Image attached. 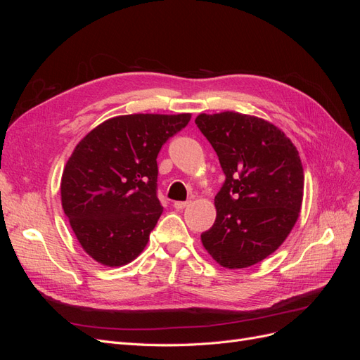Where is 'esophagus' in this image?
<instances>
[{
    "mask_svg": "<svg viewBox=\"0 0 360 360\" xmlns=\"http://www.w3.org/2000/svg\"><path fill=\"white\" fill-rule=\"evenodd\" d=\"M189 204H191V201H176L174 202V207H176L177 210H183V209H186Z\"/></svg>",
    "mask_w": 360,
    "mask_h": 360,
    "instance_id": "34e87169",
    "label": "esophagus"
}]
</instances>
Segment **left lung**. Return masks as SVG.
<instances>
[{
  "label": "left lung",
  "instance_id": "obj_1",
  "mask_svg": "<svg viewBox=\"0 0 360 360\" xmlns=\"http://www.w3.org/2000/svg\"><path fill=\"white\" fill-rule=\"evenodd\" d=\"M225 181L214 197L216 221L201 242L226 269L263 261L285 240L303 198V167L285 134L263 118L234 111L200 114Z\"/></svg>",
  "mask_w": 360,
  "mask_h": 360
}]
</instances>
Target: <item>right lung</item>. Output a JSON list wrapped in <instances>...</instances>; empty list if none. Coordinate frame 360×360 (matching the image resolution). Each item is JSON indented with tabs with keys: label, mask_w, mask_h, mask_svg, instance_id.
I'll return each mask as SVG.
<instances>
[{
	"label": "right lung",
	"mask_w": 360,
	"mask_h": 360,
	"mask_svg": "<svg viewBox=\"0 0 360 360\" xmlns=\"http://www.w3.org/2000/svg\"><path fill=\"white\" fill-rule=\"evenodd\" d=\"M191 114L106 120L75 147L61 177V204L82 249L97 263L124 266L143 252L163 207L158 155Z\"/></svg>",
	"instance_id": "add662e5"
}]
</instances>
